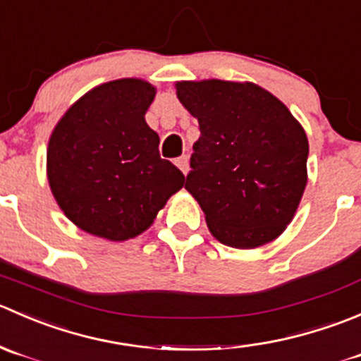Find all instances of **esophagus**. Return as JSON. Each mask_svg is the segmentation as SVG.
<instances>
[{
    "label": "esophagus",
    "instance_id": "34e87169",
    "mask_svg": "<svg viewBox=\"0 0 361 361\" xmlns=\"http://www.w3.org/2000/svg\"><path fill=\"white\" fill-rule=\"evenodd\" d=\"M176 165L179 166L180 172L185 176V173H188V170H189V159H188V156H180V158H177Z\"/></svg>",
    "mask_w": 361,
    "mask_h": 361
}]
</instances>
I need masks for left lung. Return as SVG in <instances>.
I'll return each mask as SVG.
<instances>
[{
	"label": "left lung",
	"instance_id": "obj_1",
	"mask_svg": "<svg viewBox=\"0 0 361 361\" xmlns=\"http://www.w3.org/2000/svg\"><path fill=\"white\" fill-rule=\"evenodd\" d=\"M176 89L200 124L185 189L202 207L210 233L237 249L276 240L307 185L309 142L302 124L252 82L182 80Z\"/></svg>",
	"mask_w": 361,
	"mask_h": 361
}]
</instances>
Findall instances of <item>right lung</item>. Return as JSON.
Listing matches in <instances>:
<instances>
[{
  "label": "right lung",
  "instance_id": "add662e5",
  "mask_svg": "<svg viewBox=\"0 0 361 361\" xmlns=\"http://www.w3.org/2000/svg\"><path fill=\"white\" fill-rule=\"evenodd\" d=\"M154 96V85L142 78L105 82L56 124L47 147L49 185L80 230L112 242L135 238L184 185L145 123Z\"/></svg>",
  "mask_w": 361,
  "mask_h": 361
}]
</instances>
